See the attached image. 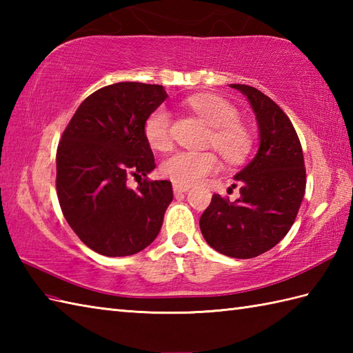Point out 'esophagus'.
<instances>
[{
  "mask_svg": "<svg viewBox=\"0 0 353 353\" xmlns=\"http://www.w3.org/2000/svg\"><path fill=\"white\" fill-rule=\"evenodd\" d=\"M188 190H190L188 186H182V185H174V186H172V191H174L176 196H182V194H185Z\"/></svg>",
  "mask_w": 353,
  "mask_h": 353,
  "instance_id": "1",
  "label": "esophagus"
}]
</instances>
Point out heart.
Segmentation results:
<instances>
[{"instance_id":"obj_1","label":"heart","mask_w":353,"mask_h":353,"mask_svg":"<svg viewBox=\"0 0 353 353\" xmlns=\"http://www.w3.org/2000/svg\"><path fill=\"white\" fill-rule=\"evenodd\" d=\"M188 106L212 127L209 144L224 159L238 163L250 153L252 137L247 127L238 121L239 114L234 104L216 95H196L188 100ZM144 134L148 145L157 152L171 147V114L165 108H157L148 115L144 124ZM220 163L212 152H181L172 153L161 165L162 174L176 185L192 186L205 181L219 170Z\"/></svg>"}]
</instances>
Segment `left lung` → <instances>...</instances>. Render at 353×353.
Wrapping results in <instances>:
<instances>
[{
	"label": "left lung",
	"mask_w": 353,
	"mask_h": 353,
	"mask_svg": "<svg viewBox=\"0 0 353 353\" xmlns=\"http://www.w3.org/2000/svg\"><path fill=\"white\" fill-rule=\"evenodd\" d=\"M230 88L250 103L259 147L235 174L241 196L229 201L214 194L200 216V230L214 250L249 259L273 249L288 234L305 196L306 172L301 141L285 112L256 88Z\"/></svg>",
	"instance_id": "8db88e82"
}]
</instances>
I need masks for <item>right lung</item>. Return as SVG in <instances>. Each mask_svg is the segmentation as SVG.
Here are the masks:
<instances>
[{
    "label": "right lung",
    "mask_w": 353,
    "mask_h": 353,
    "mask_svg": "<svg viewBox=\"0 0 353 353\" xmlns=\"http://www.w3.org/2000/svg\"><path fill=\"white\" fill-rule=\"evenodd\" d=\"M161 85L121 81L80 104L59 142L56 190L71 229L104 256H129L154 241L172 200L168 181L129 176L156 167L144 134L148 115L167 100Z\"/></svg>",
    "instance_id": "add662e5"
}]
</instances>
